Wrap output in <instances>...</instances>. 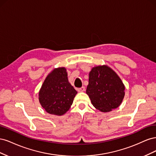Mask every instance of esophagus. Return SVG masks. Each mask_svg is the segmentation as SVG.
Returning <instances> with one entry per match:
<instances>
[{
	"instance_id": "34e87169",
	"label": "esophagus",
	"mask_w": 156,
	"mask_h": 156,
	"mask_svg": "<svg viewBox=\"0 0 156 156\" xmlns=\"http://www.w3.org/2000/svg\"><path fill=\"white\" fill-rule=\"evenodd\" d=\"M77 91H78L79 92H82L85 91V87H81V88H79L77 89Z\"/></svg>"
}]
</instances>
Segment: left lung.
Segmentation results:
<instances>
[{
    "label": "left lung",
    "mask_w": 156,
    "mask_h": 156,
    "mask_svg": "<svg viewBox=\"0 0 156 156\" xmlns=\"http://www.w3.org/2000/svg\"><path fill=\"white\" fill-rule=\"evenodd\" d=\"M124 90L120 77L107 66L93 68L89 73L87 94L94 107L101 112H109L119 107Z\"/></svg>",
    "instance_id": "left-lung-1"
}]
</instances>
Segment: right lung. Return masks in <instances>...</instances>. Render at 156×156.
Wrapping results in <instances>:
<instances>
[{"mask_svg":"<svg viewBox=\"0 0 156 156\" xmlns=\"http://www.w3.org/2000/svg\"><path fill=\"white\" fill-rule=\"evenodd\" d=\"M77 93L68 81L66 69L60 68L46 77L39 92V101L49 114L60 116L69 110Z\"/></svg>","mask_w":156,"mask_h":156,"instance_id":"obj_1","label":"right lung"}]
</instances>
